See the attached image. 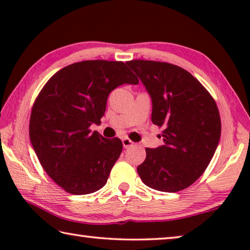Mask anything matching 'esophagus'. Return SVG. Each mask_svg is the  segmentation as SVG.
<instances>
[{"label": "esophagus", "instance_id": "obj_1", "mask_svg": "<svg viewBox=\"0 0 250 250\" xmlns=\"http://www.w3.org/2000/svg\"><path fill=\"white\" fill-rule=\"evenodd\" d=\"M122 145H124L125 149H126V147L132 146L134 143H133V141H131L129 138H124V139H122Z\"/></svg>", "mask_w": 250, "mask_h": 250}]
</instances>
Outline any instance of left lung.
<instances>
[{
    "instance_id": "obj_1",
    "label": "left lung",
    "mask_w": 250,
    "mask_h": 250,
    "mask_svg": "<svg viewBox=\"0 0 250 250\" xmlns=\"http://www.w3.org/2000/svg\"><path fill=\"white\" fill-rule=\"evenodd\" d=\"M152 98V122L163 126V146L146 147L137 171L156 191L174 193L192 185L208 167L221 138L217 104L185 70L164 62H126Z\"/></svg>"
}]
</instances>
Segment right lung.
<instances>
[{"label":"right lung","instance_id":"right-lung-1","mask_svg":"<svg viewBox=\"0 0 250 250\" xmlns=\"http://www.w3.org/2000/svg\"><path fill=\"white\" fill-rule=\"evenodd\" d=\"M124 83H139L124 62L83 61L58 70L34 101L32 146L45 172L67 193L90 194L107 183L122 142L91 132L90 125L100 124L109 94Z\"/></svg>","mask_w":250,"mask_h":250}]
</instances>
